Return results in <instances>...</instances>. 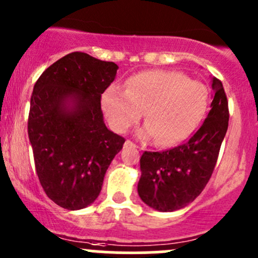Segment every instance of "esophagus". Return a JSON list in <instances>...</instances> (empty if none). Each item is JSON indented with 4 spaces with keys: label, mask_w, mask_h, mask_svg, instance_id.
Masks as SVG:
<instances>
[{
    "label": "esophagus",
    "mask_w": 258,
    "mask_h": 258,
    "mask_svg": "<svg viewBox=\"0 0 258 258\" xmlns=\"http://www.w3.org/2000/svg\"><path fill=\"white\" fill-rule=\"evenodd\" d=\"M124 145H126V147L136 148V145H135V144H134V142H132V141H130V140H127V141H126V144H124Z\"/></svg>",
    "instance_id": "obj_1"
}]
</instances>
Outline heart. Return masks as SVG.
Instances as JSON below:
<instances>
[{"mask_svg":"<svg viewBox=\"0 0 258 258\" xmlns=\"http://www.w3.org/2000/svg\"><path fill=\"white\" fill-rule=\"evenodd\" d=\"M103 112L113 131L123 134L145 112L147 123L137 131L142 140L156 139L160 146L184 141L204 119L209 91L204 83L175 71H145L127 81L124 91L103 92Z\"/></svg>","mask_w":258,"mask_h":258,"instance_id":"b5f03b06","label":"heart"}]
</instances>
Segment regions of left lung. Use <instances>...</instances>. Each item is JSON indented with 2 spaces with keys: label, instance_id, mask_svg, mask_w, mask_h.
<instances>
[{
  "label": "left lung",
  "instance_id": "8db88e82",
  "mask_svg": "<svg viewBox=\"0 0 258 258\" xmlns=\"http://www.w3.org/2000/svg\"><path fill=\"white\" fill-rule=\"evenodd\" d=\"M213 100L202 126L187 142L162 152L146 151L140 160L137 191L151 209H183L204 191L217 162L228 127V102L222 82L212 77Z\"/></svg>",
  "mask_w": 258,
  "mask_h": 258
}]
</instances>
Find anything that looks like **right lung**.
Returning a JSON list of instances; mask_svg holds the SVG:
<instances>
[{
  "instance_id": "1",
  "label": "right lung",
  "mask_w": 258,
  "mask_h": 258,
  "mask_svg": "<svg viewBox=\"0 0 258 258\" xmlns=\"http://www.w3.org/2000/svg\"><path fill=\"white\" fill-rule=\"evenodd\" d=\"M118 66L72 52L45 70L33 87L28 137L43 191L75 211L95 202L123 137L103 122L101 95Z\"/></svg>"
}]
</instances>
